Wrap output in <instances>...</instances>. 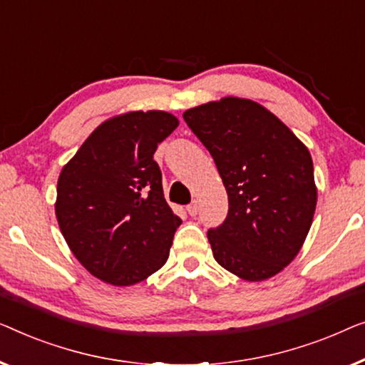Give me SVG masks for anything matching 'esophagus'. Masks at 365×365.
Wrapping results in <instances>:
<instances>
[{
  "label": "esophagus",
  "instance_id": "34e87169",
  "mask_svg": "<svg viewBox=\"0 0 365 365\" xmlns=\"http://www.w3.org/2000/svg\"><path fill=\"white\" fill-rule=\"evenodd\" d=\"M187 212H188L190 217H195V215L198 213V203H197V202H192V203H190L188 207H187Z\"/></svg>",
  "mask_w": 365,
  "mask_h": 365
}]
</instances>
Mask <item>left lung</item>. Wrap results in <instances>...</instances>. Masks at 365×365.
<instances>
[{
  "label": "left lung",
  "mask_w": 365,
  "mask_h": 365,
  "mask_svg": "<svg viewBox=\"0 0 365 365\" xmlns=\"http://www.w3.org/2000/svg\"><path fill=\"white\" fill-rule=\"evenodd\" d=\"M183 119L213 157L228 193L227 218L208 230L215 259L246 281L278 274L299 253L314 217L309 150L248 99L208 102Z\"/></svg>",
  "instance_id": "left-lung-1"
}]
</instances>
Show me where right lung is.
<instances>
[{
	"label": "right lung",
	"instance_id": "right-lung-1",
	"mask_svg": "<svg viewBox=\"0 0 365 365\" xmlns=\"http://www.w3.org/2000/svg\"><path fill=\"white\" fill-rule=\"evenodd\" d=\"M168 112H129L87 137L58 182L56 217L79 263L114 286L160 269L182 220L163 197L157 145L177 129Z\"/></svg>",
	"mask_w": 365,
	"mask_h": 365
}]
</instances>
